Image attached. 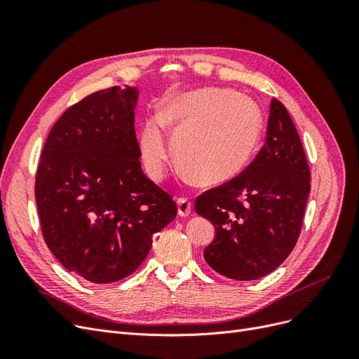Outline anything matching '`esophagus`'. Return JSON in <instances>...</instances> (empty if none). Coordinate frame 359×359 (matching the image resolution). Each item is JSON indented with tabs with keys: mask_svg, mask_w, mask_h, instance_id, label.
Segmentation results:
<instances>
[{
	"mask_svg": "<svg viewBox=\"0 0 359 359\" xmlns=\"http://www.w3.org/2000/svg\"><path fill=\"white\" fill-rule=\"evenodd\" d=\"M191 211V202L187 198H178V214L181 217L189 215Z\"/></svg>",
	"mask_w": 359,
	"mask_h": 359,
	"instance_id": "34e87169",
	"label": "esophagus"
}]
</instances>
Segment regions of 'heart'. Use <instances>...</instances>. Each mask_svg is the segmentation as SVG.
Masks as SVG:
<instances>
[{
	"mask_svg": "<svg viewBox=\"0 0 359 359\" xmlns=\"http://www.w3.org/2000/svg\"><path fill=\"white\" fill-rule=\"evenodd\" d=\"M173 144L180 165L202 186H220L245 169L259 145L262 115L243 94L219 88L172 93L160 104L140 133V154L148 175L160 180Z\"/></svg>",
	"mask_w": 359,
	"mask_h": 359,
	"instance_id": "obj_1",
	"label": "heart"
}]
</instances>
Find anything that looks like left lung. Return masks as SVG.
I'll return each instance as SVG.
<instances>
[{
  "instance_id": "8db88e82",
  "label": "left lung",
  "mask_w": 359,
  "mask_h": 359,
  "mask_svg": "<svg viewBox=\"0 0 359 359\" xmlns=\"http://www.w3.org/2000/svg\"><path fill=\"white\" fill-rule=\"evenodd\" d=\"M310 193V168L283 103L271 100L265 144L233 180L206 190L194 210L215 227L203 257L240 281L262 278L295 247Z\"/></svg>"
}]
</instances>
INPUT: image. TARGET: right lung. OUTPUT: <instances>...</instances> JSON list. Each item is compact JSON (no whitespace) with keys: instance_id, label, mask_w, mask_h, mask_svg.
Returning a JSON list of instances; mask_svg holds the SVG:
<instances>
[{"instance_id":"obj_1","label":"right lung","mask_w":359,"mask_h":359,"mask_svg":"<svg viewBox=\"0 0 359 359\" xmlns=\"http://www.w3.org/2000/svg\"><path fill=\"white\" fill-rule=\"evenodd\" d=\"M136 88L94 93L53 124L36 173L41 235L60 264L91 283L139 268L153 235L177 217L147 178L135 132Z\"/></svg>"}]
</instances>
